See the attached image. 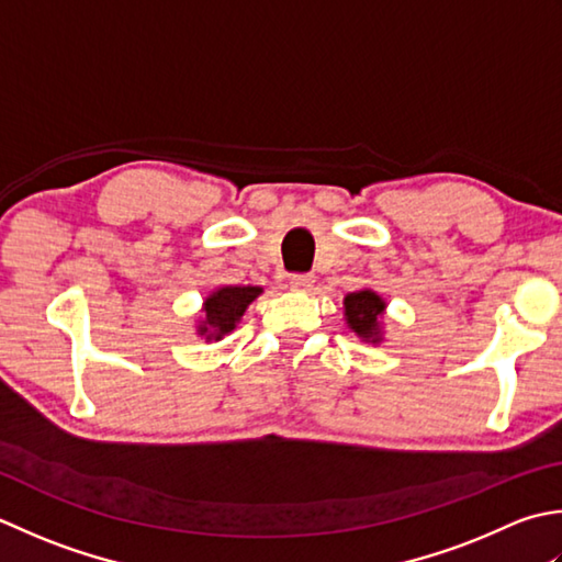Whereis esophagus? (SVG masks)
Masks as SVG:
<instances>
[{
	"label": "esophagus",
	"mask_w": 562,
	"mask_h": 562,
	"mask_svg": "<svg viewBox=\"0 0 562 562\" xmlns=\"http://www.w3.org/2000/svg\"><path fill=\"white\" fill-rule=\"evenodd\" d=\"M313 283H315V279L311 277V273H293V277H291V289L293 291L305 293V291L313 289Z\"/></svg>",
	"instance_id": "1"
}]
</instances>
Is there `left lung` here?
<instances>
[{
    "mask_svg": "<svg viewBox=\"0 0 562 562\" xmlns=\"http://www.w3.org/2000/svg\"><path fill=\"white\" fill-rule=\"evenodd\" d=\"M387 303L383 295H378L373 289H361L345 295V319L347 327L366 345H381L383 331V315Z\"/></svg>",
    "mask_w": 562,
    "mask_h": 562,
    "instance_id": "left-lung-1",
    "label": "left lung"
}]
</instances>
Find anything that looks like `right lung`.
Listing matches in <instances>:
<instances>
[{
    "label": "right lung",
    "instance_id": "1",
    "mask_svg": "<svg viewBox=\"0 0 562 562\" xmlns=\"http://www.w3.org/2000/svg\"><path fill=\"white\" fill-rule=\"evenodd\" d=\"M265 293L261 285H217L203 297L201 315L196 319V337L205 341H221L239 325L247 307Z\"/></svg>",
    "mask_w": 562,
    "mask_h": 562
}]
</instances>
